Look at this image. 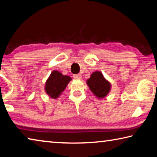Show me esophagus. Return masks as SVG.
<instances>
[{
    "label": "esophagus",
    "mask_w": 157,
    "mask_h": 157,
    "mask_svg": "<svg viewBox=\"0 0 157 157\" xmlns=\"http://www.w3.org/2000/svg\"><path fill=\"white\" fill-rule=\"evenodd\" d=\"M73 78L75 79H82V75L81 74H76L73 75Z\"/></svg>",
    "instance_id": "obj_1"
}]
</instances>
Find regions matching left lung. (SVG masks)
<instances>
[{
    "mask_svg": "<svg viewBox=\"0 0 157 157\" xmlns=\"http://www.w3.org/2000/svg\"><path fill=\"white\" fill-rule=\"evenodd\" d=\"M86 84L93 94L98 98L107 96L111 87L110 82L104 78L102 73L100 71L93 73L90 78L87 79Z\"/></svg>",
    "mask_w": 157,
    "mask_h": 157,
    "instance_id": "obj_1",
    "label": "left lung"
}]
</instances>
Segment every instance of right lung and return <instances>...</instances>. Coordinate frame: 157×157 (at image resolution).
<instances>
[{
	"mask_svg": "<svg viewBox=\"0 0 157 157\" xmlns=\"http://www.w3.org/2000/svg\"><path fill=\"white\" fill-rule=\"evenodd\" d=\"M71 79V77L63 75L57 71H53L46 80L45 91L50 98L57 99Z\"/></svg>",
	"mask_w": 157,
	"mask_h": 157,
	"instance_id": "right-lung-1",
	"label": "right lung"
}]
</instances>
